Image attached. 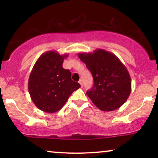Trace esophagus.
I'll use <instances>...</instances> for the list:
<instances>
[{
    "mask_svg": "<svg viewBox=\"0 0 158 158\" xmlns=\"http://www.w3.org/2000/svg\"><path fill=\"white\" fill-rule=\"evenodd\" d=\"M78 83L81 84V87L83 88V81H82V80H80V81H78Z\"/></svg>",
    "mask_w": 158,
    "mask_h": 158,
    "instance_id": "obj_1",
    "label": "esophagus"
}]
</instances>
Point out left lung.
I'll list each match as a JSON object with an SVG mask.
<instances>
[{
	"label": "left lung",
	"instance_id": "obj_1",
	"mask_svg": "<svg viewBox=\"0 0 158 158\" xmlns=\"http://www.w3.org/2000/svg\"><path fill=\"white\" fill-rule=\"evenodd\" d=\"M78 57L93 75L94 86L86 94L94 105L103 111H112L122 106L130 95L131 82L120 60L101 49L93 53H79Z\"/></svg>",
	"mask_w": 158,
	"mask_h": 158
}]
</instances>
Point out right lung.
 Returning <instances> with one entry per match:
<instances>
[{"label": "right lung", "mask_w": 158, "mask_h": 158, "mask_svg": "<svg viewBox=\"0 0 158 158\" xmlns=\"http://www.w3.org/2000/svg\"><path fill=\"white\" fill-rule=\"evenodd\" d=\"M68 54L48 51L39 57L30 73L28 89L39 109L55 113L62 109L73 91L81 85L71 79V73L62 68Z\"/></svg>", "instance_id": "add662e5"}]
</instances>
